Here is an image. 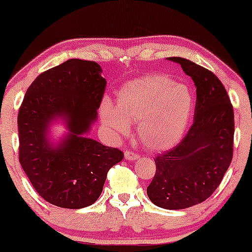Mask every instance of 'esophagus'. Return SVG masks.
Masks as SVG:
<instances>
[{
	"label": "esophagus",
	"mask_w": 252,
	"mask_h": 252,
	"mask_svg": "<svg viewBox=\"0 0 252 252\" xmlns=\"http://www.w3.org/2000/svg\"><path fill=\"white\" fill-rule=\"evenodd\" d=\"M124 156H125V159H127V160H136V159H139V156H137L135 153H133V151H129V150H126L125 151V155H124Z\"/></svg>",
	"instance_id": "esophagus-1"
}]
</instances>
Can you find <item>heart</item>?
<instances>
[{
	"mask_svg": "<svg viewBox=\"0 0 252 252\" xmlns=\"http://www.w3.org/2000/svg\"><path fill=\"white\" fill-rule=\"evenodd\" d=\"M195 109L189 86L166 75H146L124 86L115 105L109 99L101 104V120L108 133L119 137L137 123V134L147 148L165 150L173 147L187 128Z\"/></svg>",
	"mask_w": 252,
	"mask_h": 252,
	"instance_id": "obj_1",
	"label": "heart"
}]
</instances>
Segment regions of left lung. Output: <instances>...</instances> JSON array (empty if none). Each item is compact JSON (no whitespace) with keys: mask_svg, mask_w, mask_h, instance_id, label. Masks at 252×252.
<instances>
[{"mask_svg":"<svg viewBox=\"0 0 252 252\" xmlns=\"http://www.w3.org/2000/svg\"><path fill=\"white\" fill-rule=\"evenodd\" d=\"M194 81V123L173 149L155 158L156 173L147 194L155 205L181 210L213 194L233 158L234 111L221 81L211 71L182 57H168Z\"/></svg>","mask_w":252,"mask_h":252,"instance_id":"8db88e82","label":"left lung"}]
</instances>
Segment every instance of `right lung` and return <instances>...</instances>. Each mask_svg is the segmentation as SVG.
Masks as SVG:
<instances>
[{"label": "right lung", "mask_w": 252, "mask_h": 252, "mask_svg": "<svg viewBox=\"0 0 252 252\" xmlns=\"http://www.w3.org/2000/svg\"><path fill=\"white\" fill-rule=\"evenodd\" d=\"M105 86L96 62L72 58L41 73L27 89L18 113L19 161L50 204L92 205L110 168L123 160L119 149L86 136L97 120ZM56 121L68 132L55 143L50 127Z\"/></svg>", "instance_id": "obj_1"}]
</instances>
